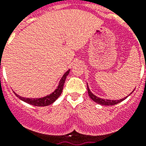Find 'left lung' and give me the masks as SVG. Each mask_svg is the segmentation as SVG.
Instances as JSON below:
<instances>
[{"label":"left lung","mask_w":146,"mask_h":146,"mask_svg":"<svg viewBox=\"0 0 146 146\" xmlns=\"http://www.w3.org/2000/svg\"><path fill=\"white\" fill-rule=\"evenodd\" d=\"M87 90H88V94H89V96H90V97L91 99L94 101V102H96V103H98V104H100V105L113 106V105H115V104H117V103H120V102H122V101H123L125 99H126V97H125L124 99H122V100H103V99H101V98H99L97 97V96H96L95 95H93V93L90 92V90L89 87H88V85H87Z\"/></svg>","instance_id":"left-lung-1"}]
</instances>
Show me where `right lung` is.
Instances as JSON below:
<instances>
[{
	"label": "right lung",
	"mask_w": 146,
	"mask_h": 146,
	"mask_svg": "<svg viewBox=\"0 0 146 146\" xmlns=\"http://www.w3.org/2000/svg\"><path fill=\"white\" fill-rule=\"evenodd\" d=\"M69 73H70V70L66 71L64 73V75L63 76V77L61 78L59 86L56 89V90L51 94H50V95L46 96H44L43 98H38V99H30V98H24L22 97V96H20L16 93H15V95L19 99H21L22 101H24V102L28 103V104H31V105L36 106H46L50 105L53 102H55L56 100L58 99L59 96L61 95L63 89V85H64V83H65L66 78L68 76Z\"/></svg>",
	"instance_id": "right-lung-1"
}]
</instances>
